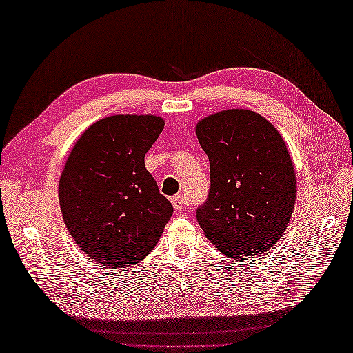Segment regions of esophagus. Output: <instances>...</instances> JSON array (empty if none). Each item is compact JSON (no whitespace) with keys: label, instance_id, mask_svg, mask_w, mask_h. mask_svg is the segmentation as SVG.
<instances>
[{"label":"esophagus","instance_id":"1","mask_svg":"<svg viewBox=\"0 0 353 353\" xmlns=\"http://www.w3.org/2000/svg\"><path fill=\"white\" fill-rule=\"evenodd\" d=\"M171 203H172V206H174V209L176 211H182V209L185 208V197H183V194H177V196H174L171 199Z\"/></svg>","mask_w":353,"mask_h":353}]
</instances>
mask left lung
I'll return each mask as SVG.
<instances>
[{
	"label": "left lung",
	"mask_w": 353,
	"mask_h": 353,
	"mask_svg": "<svg viewBox=\"0 0 353 353\" xmlns=\"http://www.w3.org/2000/svg\"><path fill=\"white\" fill-rule=\"evenodd\" d=\"M196 133L211 165L208 200L197 209L206 238L228 258L262 254L294 211V165L281 133L249 109L216 112Z\"/></svg>",
	"instance_id": "obj_1"
}]
</instances>
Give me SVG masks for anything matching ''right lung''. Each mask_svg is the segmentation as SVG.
Masks as SVG:
<instances>
[{"label": "right lung", "instance_id": "obj_1", "mask_svg": "<svg viewBox=\"0 0 353 353\" xmlns=\"http://www.w3.org/2000/svg\"><path fill=\"white\" fill-rule=\"evenodd\" d=\"M156 115H112L81 133L59 181L66 229L89 258L125 268L154 249L172 215L144 157L163 130Z\"/></svg>", "mask_w": 353, "mask_h": 353}]
</instances>
